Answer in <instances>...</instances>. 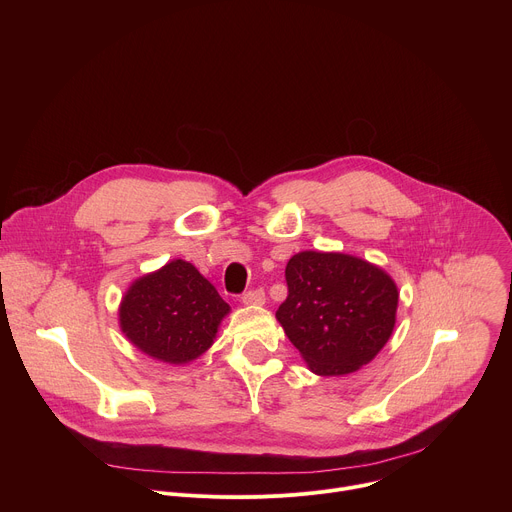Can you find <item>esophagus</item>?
Wrapping results in <instances>:
<instances>
[{"mask_svg":"<svg viewBox=\"0 0 512 512\" xmlns=\"http://www.w3.org/2000/svg\"><path fill=\"white\" fill-rule=\"evenodd\" d=\"M243 304L247 306H263L265 304V291L263 289H251L243 294Z\"/></svg>","mask_w":512,"mask_h":512,"instance_id":"34e87169","label":"esophagus"}]
</instances>
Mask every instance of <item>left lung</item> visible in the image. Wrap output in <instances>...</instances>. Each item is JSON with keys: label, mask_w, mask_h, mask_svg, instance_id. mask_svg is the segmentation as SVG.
<instances>
[{"label": "left lung", "mask_w": 512, "mask_h": 512, "mask_svg": "<svg viewBox=\"0 0 512 512\" xmlns=\"http://www.w3.org/2000/svg\"><path fill=\"white\" fill-rule=\"evenodd\" d=\"M285 281L275 318L312 373L350 375L391 338L399 291L381 267L344 253L302 251L287 261Z\"/></svg>", "instance_id": "obj_1"}]
</instances>
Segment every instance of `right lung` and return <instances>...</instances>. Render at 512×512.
<instances>
[{"instance_id":"add662e5","label":"right lung","mask_w":512,"mask_h":512,"mask_svg":"<svg viewBox=\"0 0 512 512\" xmlns=\"http://www.w3.org/2000/svg\"><path fill=\"white\" fill-rule=\"evenodd\" d=\"M229 312V304L192 263L174 259L129 285L119 326L143 354L186 364L212 346Z\"/></svg>"}]
</instances>
